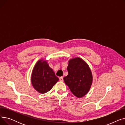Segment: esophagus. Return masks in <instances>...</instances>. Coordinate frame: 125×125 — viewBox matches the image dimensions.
Wrapping results in <instances>:
<instances>
[{
	"label": "esophagus",
	"instance_id": "obj_1",
	"mask_svg": "<svg viewBox=\"0 0 125 125\" xmlns=\"http://www.w3.org/2000/svg\"><path fill=\"white\" fill-rule=\"evenodd\" d=\"M59 80H60V81L61 82H63V77L61 76V77H60V78H59Z\"/></svg>",
	"mask_w": 125,
	"mask_h": 125
}]
</instances>
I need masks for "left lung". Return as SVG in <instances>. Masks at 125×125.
Here are the masks:
<instances>
[{"instance_id":"1","label":"left lung","mask_w":125,"mask_h":125,"mask_svg":"<svg viewBox=\"0 0 125 125\" xmlns=\"http://www.w3.org/2000/svg\"><path fill=\"white\" fill-rule=\"evenodd\" d=\"M68 75L64 77L65 83L77 98H82L88 92L92 84L93 76L88 64L81 58L68 61Z\"/></svg>"}]
</instances>
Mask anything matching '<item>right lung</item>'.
Wrapping results in <instances>:
<instances>
[{"mask_svg":"<svg viewBox=\"0 0 125 125\" xmlns=\"http://www.w3.org/2000/svg\"><path fill=\"white\" fill-rule=\"evenodd\" d=\"M58 81L59 78L49 66L47 61L41 59L36 63L32 71L31 81L32 86L38 92H48Z\"/></svg>","mask_w":125,"mask_h":125,"instance_id":"right-lung-1","label":"right lung"}]
</instances>
